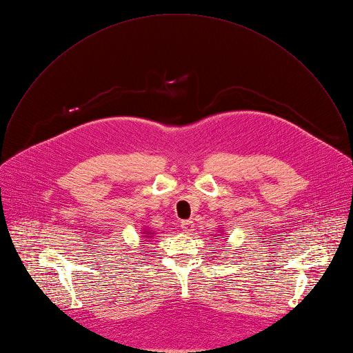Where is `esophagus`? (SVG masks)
Instances as JSON below:
<instances>
[{"instance_id": "obj_1", "label": "esophagus", "mask_w": 353, "mask_h": 353, "mask_svg": "<svg viewBox=\"0 0 353 353\" xmlns=\"http://www.w3.org/2000/svg\"><path fill=\"white\" fill-rule=\"evenodd\" d=\"M193 228H194V223L190 219H185L181 222V229L183 230V233H190L193 230Z\"/></svg>"}]
</instances>
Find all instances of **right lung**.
Segmentation results:
<instances>
[{"label": "right lung", "mask_w": 353, "mask_h": 353, "mask_svg": "<svg viewBox=\"0 0 353 353\" xmlns=\"http://www.w3.org/2000/svg\"><path fill=\"white\" fill-rule=\"evenodd\" d=\"M148 237H152V236H148Z\"/></svg>", "instance_id": "obj_1"}]
</instances>
